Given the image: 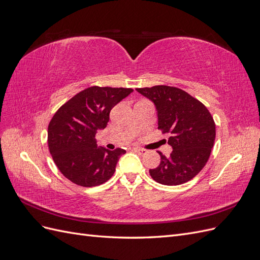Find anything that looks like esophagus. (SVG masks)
Wrapping results in <instances>:
<instances>
[{"mask_svg": "<svg viewBox=\"0 0 260 260\" xmlns=\"http://www.w3.org/2000/svg\"><path fill=\"white\" fill-rule=\"evenodd\" d=\"M135 149V151L137 152V153H139L140 155H145L146 153H147V151L146 149H144V148H139V147H136V148H133Z\"/></svg>", "mask_w": 260, "mask_h": 260, "instance_id": "34e87169", "label": "esophagus"}]
</instances>
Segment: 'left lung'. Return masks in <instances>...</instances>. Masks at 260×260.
<instances>
[{"mask_svg":"<svg viewBox=\"0 0 260 260\" xmlns=\"http://www.w3.org/2000/svg\"><path fill=\"white\" fill-rule=\"evenodd\" d=\"M137 91L152 101L158 129L169 133L170 157L159 153L160 164L149 175L160 184L179 185L193 179L205 166L215 143L216 125L206 106L185 91L155 85Z\"/></svg>","mask_w":260,"mask_h":260,"instance_id":"obj_1","label":"left lung"}]
</instances>
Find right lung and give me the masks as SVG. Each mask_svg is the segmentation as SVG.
Returning a JSON list of instances; mask_svg holds the SVG:
<instances>
[{"mask_svg":"<svg viewBox=\"0 0 260 260\" xmlns=\"http://www.w3.org/2000/svg\"><path fill=\"white\" fill-rule=\"evenodd\" d=\"M132 89L91 86L79 92L55 113L48 128V144L59 171L84 187L103 184L112 178L122 148L98 147V130L106 128L112 108Z\"/></svg>","mask_w":260,"mask_h":260,"instance_id":"obj_1","label":"right lung"}]
</instances>
